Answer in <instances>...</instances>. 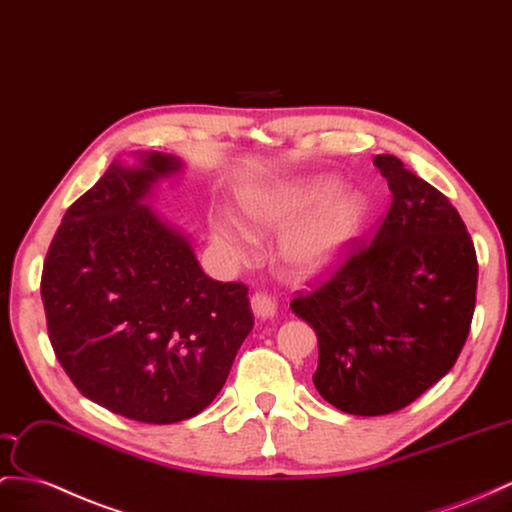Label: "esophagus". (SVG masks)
<instances>
[{"mask_svg":"<svg viewBox=\"0 0 512 512\" xmlns=\"http://www.w3.org/2000/svg\"><path fill=\"white\" fill-rule=\"evenodd\" d=\"M251 309L257 318L270 320V318H274V313H277V303H274V298H270L268 294L255 292L251 296Z\"/></svg>","mask_w":512,"mask_h":512,"instance_id":"obj_1","label":"esophagus"}]
</instances>
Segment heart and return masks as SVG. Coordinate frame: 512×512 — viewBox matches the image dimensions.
Instances as JSON below:
<instances>
[{
  "instance_id": "obj_1",
  "label": "heart",
  "mask_w": 512,
  "mask_h": 512,
  "mask_svg": "<svg viewBox=\"0 0 512 512\" xmlns=\"http://www.w3.org/2000/svg\"><path fill=\"white\" fill-rule=\"evenodd\" d=\"M339 181L331 175L246 188L240 194L242 212L259 227L281 229L294 225L313 209L323 207L294 227L283 242V253L292 268L313 277L333 270L344 259L365 220V199L359 192L335 194ZM332 201L329 202L328 199ZM214 242L233 257H244L251 248V233L231 218H214Z\"/></svg>"
}]
</instances>
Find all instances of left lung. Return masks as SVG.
<instances>
[{
    "label": "left lung",
    "mask_w": 512,
    "mask_h": 512,
    "mask_svg": "<svg viewBox=\"0 0 512 512\" xmlns=\"http://www.w3.org/2000/svg\"><path fill=\"white\" fill-rule=\"evenodd\" d=\"M391 190L370 242L352 240L329 279L290 307L318 335L313 385L335 409L387 415L452 370L476 309L478 259L463 218L396 155H376Z\"/></svg>",
    "instance_id": "8db88e82"
}]
</instances>
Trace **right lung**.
<instances>
[{
  "label": "right lung",
  "mask_w": 512,
  "mask_h": 512,
  "mask_svg": "<svg viewBox=\"0 0 512 512\" xmlns=\"http://www.w3.org/2000/svg\"><path fill=\"white\" fill-rule=\"evenodd\" d=\"M175 155L112 162L62 218L43 264L47 333L82 396L142 424L199 415L253 329L244 283L209 279L149 205Z\"/></svg>",
  "instance_id": "obj_1"
}]
</instances>
